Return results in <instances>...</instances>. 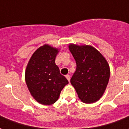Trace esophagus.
Masks as SVG:
<instances>
[{"instance_id":"esophagus-1","label":"esophagus","mask_w":129,"mask_h":129,"mask_svg":"<svg viewBox=\"0 0 129 129\" xmlns=\"http://www.w3.org/2000/svg\"><path fill=\"white\" fill-rule=\"evenodd\" d=\"M66 79L68 80V81L70 82V76L69 74H67V75L66 76Z\"/></svg>"}]
</instances>
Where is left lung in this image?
Returning a JSON list of instances; mask_svg holds the SVG:
<instances>
[{
    "label": "left lung",
    "mask_w": 129,
    "mask_h": 129,
    "mask_svg": "<svg viewBox=\"0 0 129 129\" xmlns=\"http://www.w3.org/2000/svg\"><path fill=\"white\" fill-rule=\"evenodd\" d=\"M69 49L77 63L70 83L82 102H96L108 84L110 77L108 63L101 52L91 46L70 44Z\"/></svg>",
    "instance_id": "8db88e82"
}]
</instances>
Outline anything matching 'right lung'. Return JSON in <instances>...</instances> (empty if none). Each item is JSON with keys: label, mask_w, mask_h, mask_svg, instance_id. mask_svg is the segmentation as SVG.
Instances as JSON below:
<instances>
[{"label": "right lung", "mask_w": 129, "mask_h": 129, "mask_svg": "<svg viewBox=\"0 0 129 129\" xmlns=\"http://www.w3.org/2000/svg\"><path fill=\"white\" fill-rule=\"evenodd\" d=\"M57 53V48L44 45L33 53L26 66L25 80L28 90L33 98L42 105L55 103L61 91L68 83L55 64Z\"/></svg>", "instance_id": "obj_1"}]
</instances>
